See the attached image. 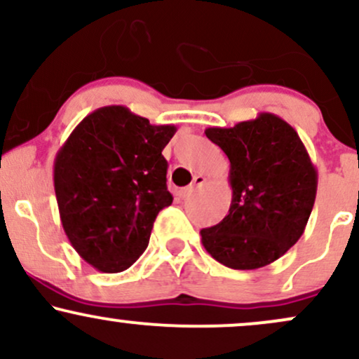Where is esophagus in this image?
Returning <instances> with one entry per match:
<instances>
[{"label": "esophagus", "instance_id": "1", "mask_svg": "<svg viewBox=\"0 0 359 359\" xmlns=\"http://www.w3.org/2000/svg\"><path fill=\"white\" fill-rule=\"evenodd\" d=\"M204 184H205V177L204 175H196V177H194L192 184L189 185V187H185V189H182V191H180V196H182V197H191L192 194L196 192L199 187H203Z\"/></svg>", "mask_w": 359, "mask_h": 359}]
</instances>
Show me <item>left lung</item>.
I'll use <instances>...</instances> for the list:
<instances>
[{
	"mask_svg": "<svg viewBox=\"0 0 359 359\" xmlns=\"http://www.w3.org/2000/svg\"><path fill=\"white\" fill-rule=\"evenodd\" d=\"M205 137L229 158L233 191L228 216L201 229L205 251L234 270L270 265L299 241L314 208L317 170L302 140L271 113Z\"/></svg>",
	"mask_w": 359,
	"mask_h": 359,
	"instance_id": "left-lung-1",
	"label": "left lung"
}]
</instances>
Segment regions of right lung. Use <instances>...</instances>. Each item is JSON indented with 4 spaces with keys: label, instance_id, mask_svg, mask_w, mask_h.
Segmentation results:
<instances>
[{
    "label": "right lung",
    "instance_id": "add662e5",
    "mask_svg": "<svg viewBox=\"0 0 359 359\" xmlns=\"http://www.w3.org/2000/svg\"><path fill=\"white\" fill-rule=\"evenodd\" d=\"M174 125H150L125 106H104L74 128L53 162L62 228L102 273L130 269L147 250L156 214L172 204L162 150Z\"/></svg>",
    "mask_w": 359,
    "mask_h": 359
}]
</instances>
